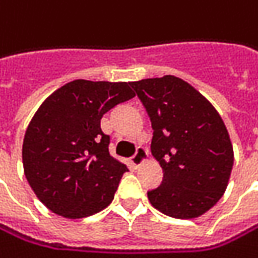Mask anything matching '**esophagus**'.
I'll return each mask as SVG.
<instances>
[{
  "label": "esophagus",
  "instance_id": "34e87169",
  "mask_svg": "<svg viewBox=\"0 0 258 258\" xmlns=\"http://www.w3.org/2000/svg\"><path fill=\"white\" fill-rule=\"evenodd\" d=\"M147 157H148V152H147V149L144 148V147H138V148H136L135 155L131 158V162H132L135 167H139L142 162H145Z\"/></svg>",
  "mask_w": 258,
  "mask_h": 258
}]
</instances>
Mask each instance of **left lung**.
<instances>
[{
    "instance_id": "left-lung-1",
    "label": "left lung",
    "mask_w": 258,
    "mask_h": 258,
    "mask_svg": "<svg viewBox=\"0 0 258 258\" xmlns=\"http://www.w3.org/2000/svg\"><path fill=\"white\" fill-rule=\"evenodd\" d=\"M131 87L151 119V152L164 171L161 186L148 191L151 205L178 219L208 212L222 198L234 164L219 113L174 75L141 80Z\"/></svg>"
}]
</instances>
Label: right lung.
Instances as JSON below:
<instances>
[{
  "label": "right lung",
  "mask_w": 258,
  "mask_h": 258,
  "mask_svg": "<svg viewBox=\"0 0 258 258\" xmlns=\"http://www.w3.org/2000/svg\"><path fill=\"white\" fill-rule=\"evenodd\" d=\"M135 93L129 83L75 80L46 98L23 142L24 175L39 200L63 218L107 208L127 167L109 152L104 113Z\"/></svg>",
  "instance_id": "add662e5"
}]
</instances>
